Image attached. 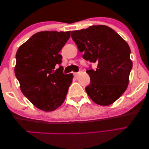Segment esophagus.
<instances>
[{
	"label": "esophagus",
	"instance_id": "34e87169",
	"mask_svg": "<svg viewBox=\"0 0 149 149\" xmlns=\"http://www.w3.org/2000/svg\"><path fill=\"white\" fill-rule=\"evenodd\" d=\"M79 75H80V72H74V77H76V78L79 77Z\"/></svg>",
	"mask_w": 149,
	"mask_h": 149
}]
</instances>
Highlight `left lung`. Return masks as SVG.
I'll list each match as a JSON object with an SVG mask.
<instances>
[{
	"label": "left lung",
	"instance_id": "obj_1",
	"mask_svg": "<svg viewBox=\"0 0 149 149\" xmlns=\"http://www.w3.org/2000/svg\"><path fill=\"white\" fill-rule=\"evenodd\" d=\"M71 38L83 58L96 63V70H87L91 84L86 88L94 103L109 106L127 90L133 67L131 49L127 43L109 27L91 26L71 31Z\"/></svg>",
	"mask_w": 149,
	"mask_h": 149
}]
</instances>
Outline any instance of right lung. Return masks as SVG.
<instances>
[{
	"mask_svg": "<svg viewBox=\"0 0 149 149\" xmlns=\"http://www.w3.org/2000/svg\"><path fill=\"white\" fill-rule=\"evenodd\" d=\"M70 31H43L33 35L16 52L14 72L22 93L34 106L52 111L64 102L72 74H65L61 52Z\"/></svg>",
	"mask_w": 149,
	"mask_h": 149,
	"instance_id": "1",
	"label": "right lung"
}]
</instances>
